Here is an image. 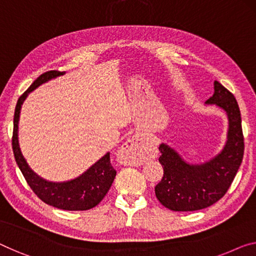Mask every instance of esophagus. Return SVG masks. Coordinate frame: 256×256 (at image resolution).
<instances>
[{
    "label": "esophagus",
    "mask_w": 256,
    "mask_h": 256,
    "mask_svg": "<svg viewBox=\"0 0 256 256\" xmlns=\"http://www.w3.org/2000/svg\"><path fill=\"white\" fill-rule=\"evenodd\" d=\"M122 152L130 164H140L144 158L156 154L155 144L148 138L128 139L122 147Z\"/></svg>",
    "instance_id": "1"
}]
</instances>
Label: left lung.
Returning a JSON list of instances; mask_svg holds the SVG:
<instances>
[{"instance_id": "8db88e82", "label": "left lung", "mask_w": 256, "mask_h": 256, "mask_svg": "<svg viewBox=\"0 0 256 256\" xmlns=\"http://www.w3.org/2000/svg\"><path fill=\"white\" fill-rule=\"evenodd\" d=\"M204 104L226 114V141L220 152L202 163H190L174 148L160 144L158 161L164 174L155 186V194L170 210L194 212L215 204L226 193L242 162V116L234 94L215 80L212 96Z\"/></svg>"}]
</instances>
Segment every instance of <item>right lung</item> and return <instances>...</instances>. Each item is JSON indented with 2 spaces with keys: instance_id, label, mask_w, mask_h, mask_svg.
Here are the masks:
<instances>
[{
  "instance_id": "obj_1",
  "label": "right lung",
  "mask_w": 256,
  "mask_h": 256,
  "mask_svg": "<svg viewBox=\"0 0 256 256\" xmlns=\"http://www.w3.org/2000/svg\"><path fill=\"white\" fill-rule=\"evenodd\" d=\"M66 72L49 71L41 74L28 90L18 98L14 117V134H12V150L14 158L20 169L22 174L33 190V192L47 204L63 210H88L100 204L106 196L116 177V171L110 163V152H106L100 160L84 171L78 177L66 182H50L34 172L28 166V161L22 155L19 146L18 126L19 117H20L22 106L33 92L42 84L49 80L60 77Z\"/></svg>"
}]
</instances>
